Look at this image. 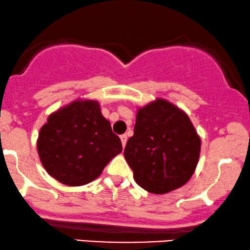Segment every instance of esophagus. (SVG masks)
<instances>
[{
    "mask_svg": "<svg viewBox=\"0 0 250 250\" xmlns=\"http://www.w3.org/2000/svg\"><path fill=\"white\" fill-rule=\"evenodd\" d=\"M120 140H122L123 147H125L126 146V143H127V135L122 134V135H120Z\"/></svg>",
    "mask_w": 250,
    "mask_h": 250,
    "instance_id": "34e87169",
    "label": "esophagus"
}]
</instances>
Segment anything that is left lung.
Returning <instances> with one entry per match:
<instances>
[{
	"label": "left lung",
	"instance_id": "left-lung-1",
	"mask_svg": "<svg viewBox=\"0 0 250 250\" xmlns=\"http://www.w3.org/2000/svg\"><path fill=\"white\" fill-rule=\"evenodd\" d=\"M199 153L200 138L187 113L159 98L138 110L124 156L138 186L162 195L190 180Z\"/></svg>",
	"mask_w": 250,
	"mask_h": 250
}]
</instances>
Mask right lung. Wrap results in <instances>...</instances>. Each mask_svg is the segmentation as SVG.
<instances>
[{
  "instance_id": "right-lung-1",
  "label": "right lung",
  "mask_w": 250,
  "mask_h": 250,
  "mask_svg": "<svg viewBox=\"0 0 250 250\" xmlns=\"http://www.w3.org/2000/svg\"><path fill=\"white\" fill-rule=\"evenodd\" d=\"M37 149L52 177L79 187L96 180L123 147L102 116L98 102L78 100L48 116L40 128Z\"/></svg>"
}]
</instances>
